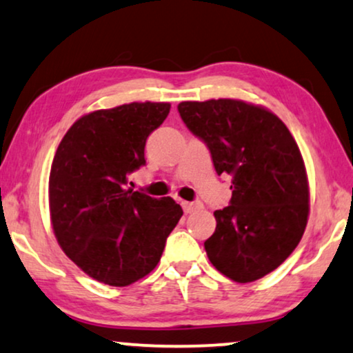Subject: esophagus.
Here are the masks:
<instances>
[{
	"mask_svg": "<svg viewBox=\"0 0 353 353\" xmlns=\"http://www.w3.org/2000/svg\"><path fill=\"white\" fill-rule=\"evenodd\" d=\"M182 208H184L185 213L189 214V213H194L196 210H200L201 203L200 201H182Z\"/></svg>",
	"mask_w": 353,
	"mask_h": 353,
	"instance_id": "1",
	"label": "esophagus"
}]
</instances>
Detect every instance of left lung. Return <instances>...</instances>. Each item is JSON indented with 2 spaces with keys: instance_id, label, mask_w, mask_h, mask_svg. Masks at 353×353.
<instances>
[{
  "instance_id": "left-lung-1",
  "label": "left lung",
  "mask_w": 353,
  "mask_h": 353,
  "mask_svg": "<svg viewBox=\"0 0 353 353\" xmlns=\"http://www.w3.org/2000/svg\"><path fill=\"white\" fill-rule=\"evenodd\" d=\"M177 110L206 143L218 176L232 177L231 203L214 211L206 255L236 283L260 279L295 250L307 228L310 190L299 145L278 116L252 103L219 98L182 101Z\"/></svg>"
}]
</instances>
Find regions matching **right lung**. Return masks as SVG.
I'll return each mask as SVG.
<instances>
[{
  "mask_svg": "<svg viewBox=\"0 0 353 353\" xmlns=\"http://www.w3.org/2000/svg\"><path fill=\"white\" fill-rule=\"evenodd\" d=\"M169 103H129L82 116L61 140L50 171V216L63 252L98 283L124 288L154 270L182 216L171 196L128 189L145 143Z\"/></svg>",
  "mask_w": 353,
  "mask_h": 353,
  "instance_id": "right-lung-1",
  "label": "right lung"
}]
</instances>
